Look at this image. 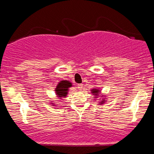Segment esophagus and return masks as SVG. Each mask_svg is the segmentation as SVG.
I'll return each instance as SVG.
<instances>
[{"label":"esophagus","instance_id":"1","mask_svg":"<svg viewBox=\"0 0 154 154\" xmlns=\"http://www.w3.org/2000/svg\"><path fill=\"white\" fill-rule=\"evenodd\" d=\"M83 88V85L82 84H78L77 85V88H78L79 90H82Z\"/></svg>","mask_w":154,"mask_h":154}]
</instances>
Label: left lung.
Here are the masks:
<instances>
[{
    "label": "left lung",
    "mask_w": 154,
    "mask_h": 154,
    "mask_svg": "<svg viewBox=\"0 0 154 154\" xmlns=\"http://www.w3.org/2000/svg\"><path fill=\"white\" fill-rule=\"evenodd\" d=\"M100 91V90H99V89H97V88H95V89H93V90H91V93H93V94L95 95V98H98V94H99ZM104 100H105V99H104ZM102 100L100 102V104H102V103H105V101H106V100Z\"/></svg>",
    "instance_id": "1"
}]
</instances>
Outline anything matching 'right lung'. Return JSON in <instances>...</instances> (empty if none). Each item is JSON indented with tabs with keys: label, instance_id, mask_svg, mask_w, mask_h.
Here are the masks:
<instances>
[{
	"label": "right lung",
	"instance_id": "1",
	"mask_svg": "<svg viewBox=\"0 0 154 154\" xmlns=\"http://www.w3.org/2000/svg\"><path fill=\"white\" fill-rule=\"evenodd\" d=\"M72 84L68 80H61L56 86V94L59 98H66V95L68 94L69 88H71Z\"/></svg>",
	"mask_w": 154,
	"mask_h": 154
}]
</instances>
